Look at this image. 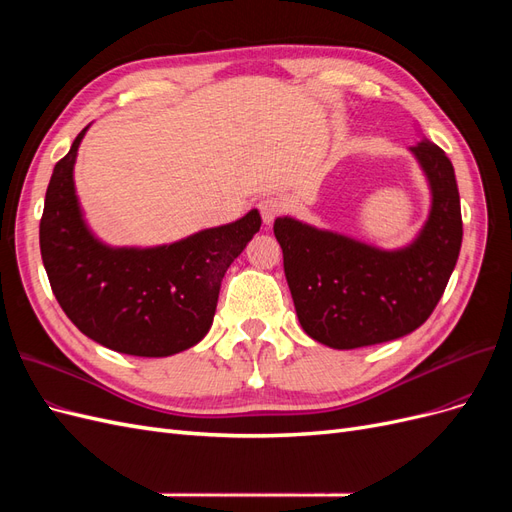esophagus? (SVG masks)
Returning a JSON list of instances; mask_svg holds the SVG:
<instances>
[{"instance_id":"34e87169","label":"esophagus","mask_w":512,"mask_h":512,"mask_svg":"<svg viewBox=\"0 0 512 512\" xmlns=\"http://www.w3.org/2000/svg\"><path fill=\"white\" fill-rule=\"evenodd\" d=\"M258 209H260V215H262V222L271 224L277 218V215H282V211L286 209V203H284V198H280V196H269V198L260 200Z\"/></svg>"}]
</instances>
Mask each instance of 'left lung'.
Instances as JSON below:
<instances>
[{
  "mask_svg": "<svg viewBox=\"0 0 512 512\" xmlns=\"http://www.w3.org/2000/svg\"><path fill=\"white\" fill-rule=\"evenodd\" d=\"M410 151L427 177L431 207L408 245L382 250L288 215L273 224L301 327L324 346L352 350L416 331L457 265L463 224L455 168L427 138Z\"/></svg>",
  "mask_w": 512,
  "mask_h": 512,
  "instance_id": "left-lung-1",
  "label": "left lung"
}]
</instances>
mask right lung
<instances>
[{
    "mask_svg": "<svg viewBox=\"0 0 512 512\" xmlns=\"http://www.w3.org/2000/svg\"><path fill=\"white\" fill-rule=\"evenodd\" d=\"M89 126L74 138L46 188L40 254L57 303L83 335L121 354L170 356L203 339L222 277L260 230V213L156 247L102 243L83 218L74 162Z\"/></svg>",
    "mask_w": 512,
    "mask_h": 512,
    "instance_id": "1",
    "label": "right lung"
}]
</instances>
